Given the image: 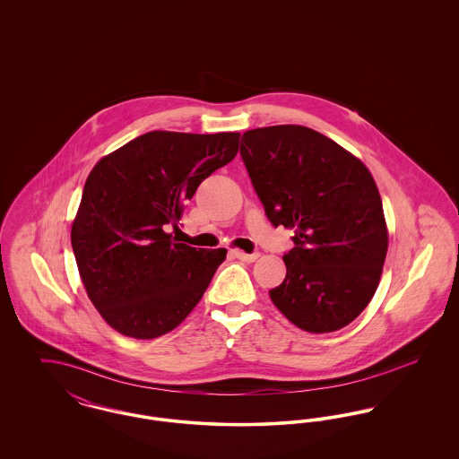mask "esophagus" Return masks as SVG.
Wrapping results in <instances>:
<instances>
[{"mask_svg": "<svg viewBox=\"0 0 459 459\" xmlns=\"http://www.w3.org/2000/svg\"><path fill=\"white\" fill-rule=\"evenodd\" d=\"M232 256L238 258L240 262L253 263L255 260H258L260 253H251V255H249V253H244V251H239V249H234V251H232Z\"/></svg>", "mask_w": 459, "mask_h": 459, "instance_id": "obj_1", "label": "esophagus"}]
</instances>
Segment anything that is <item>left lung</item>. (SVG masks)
I'll use <instances>...</instances> for the list:
<instances>
[{"instance_id":"left-lung-1","label":"left lung","mask_w":459,"mask_h":459,"mask_svg":"<svg viewBox=\"0 0 459 459\" xmlns=\"http://www.w3.org/2000/svg\"><path fill=\"white\" fill-rule=\"evenodd\" d=\"M240 158L272 225L294 229L273 305L306 332L346 327L370 303L389 244L368 169L303 126L244 132Z\"/></svg>"}]
</instances>
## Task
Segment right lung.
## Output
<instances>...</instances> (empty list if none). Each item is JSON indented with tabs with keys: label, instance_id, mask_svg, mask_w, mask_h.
I'll return each mask as SVG.
<instances>
[{
	"label": "right lung",
	"instance_id": "1",
	"mask_svg": "<svg viewBox=\"0 0 459 459\" xmlns=\"http://www.w3.org/2000/svg\"><path fill=\"white\" fill-rule=\"evenodd\" d=\"M240 134L146 132L89 174L72 247L89 299L107 324L135 339L174 330L199 303L227 249L174 242L186 201L234 160Z\"/></svg>",
	"mask_w": 459,
	"mask_h": 459
}]
</instances>
